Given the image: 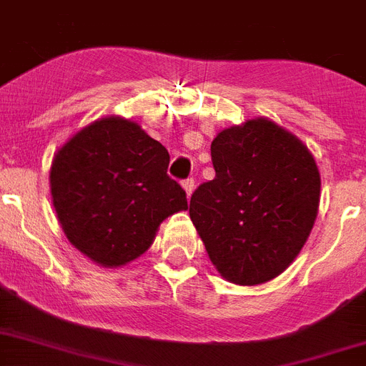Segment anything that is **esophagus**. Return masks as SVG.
<instances>
[{
	"instance_id": "esophagus-1",
	"label": "esophagus",
	"mask_w": 366,
	"mask_h": 366,
	"mask_svg": "<svg viewBox=\"0 0 366 366\" xmlns=\"http://www.w3.org/2000/svg\"><path fill=\"white\" fill-rule=\"evenodd\" d=\"M181 187H183V190H185L187 198H190L192 192H194V179H185L183 183H181Z\"/></svg>"
}]
</instances>
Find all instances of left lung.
I'll list each match as a JSON object with an SVG mask.
<instances>
[{
  "mask_svg": "<svg viewBox=\"0 0 366 366\" xmlns=\"http://www.w3.org/2000/svg\"><path fill=\"white\" fill-rule=\"evenodd\" d=\"M217 176L190 198V220L222 277L261 285L285 272L313 229L320 172L307 146L268 118L222 129Z\"/></svg>",
  "mask_w": 366,
  "mask_h": 366,
  "instance_id": "1",
  "label": "left lung"
}]
</instances>
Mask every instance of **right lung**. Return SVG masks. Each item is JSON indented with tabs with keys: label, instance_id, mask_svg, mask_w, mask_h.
Returning <instances> with one entry per match:
<instances>
[{
	"label": "right lung",
	"instance_id": "obj_1",
	"mask_svg": "<svg viewBox=\"0 0 366 366\" xmlns=\"http://www.w3.org/2000/svg\"><path fill=\"white\" fill-rule=\"evenodd\" d=\"M168 162L167 148L127 118H98L74 133L49 168L53 207L70 244L105 268L148 252L161 222L187 211Z\"/></svg>",
	"mask_w": 366,
	"mask_h": 366
}]
</instances>
